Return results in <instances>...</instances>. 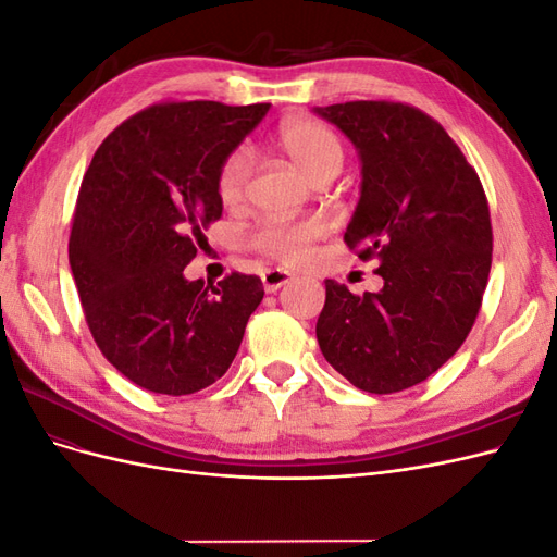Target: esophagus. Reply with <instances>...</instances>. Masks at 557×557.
I'll return each mask as SVG.
<instances>
[{
	"label": "esophagus",
	"mask_w": 557,
	"mask_h": 557,
	"mask_svg": "<svg viewBox=\"0 0 557 557\" xmlns=\"http://www.w3.org/2000/svg\"><path fill=\"white\" fill-rule=\"evenodd\" d=\"M293 276L288 272H283V269H269V272L262 274V285L267 293H276L278 288H283L285 283H288Z\"/></svg>",
	"instance_id": "obj_1"
}]
</instances>
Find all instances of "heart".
<instances>
[{"mask_svg":"<svg viewBox=\"0 0 557 557\" xmlns=\"http://www.w3.org/2000/svg\"><path fill=\"white\" fill-rule=\"evenodd\" d=\"M276 144L311 181L336 176L344 164V146L339 137L327 125L311 121V117H297V121L281 125ZM248 176V150H232L218 170V195L225 205H237ZM318 234V223H267L256 232L252 246L281 262H299Z\"/></svg>","mask_w":557,"mask_h":557,"instance_id":"obj_1","label":"heart"}]
</instances>
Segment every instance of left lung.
<instances>
[{"mask_svg":"<svg viewBox=\"0 0 557 557\" xmlns=\"http://www.w3.org/2000/svg\"><path fill=\"white\" fill-rule=\"evenodd\" d=\"M360 158V199L344 242L379 260V293L325 281L315 336L325 360L364 393L425 381L474 325L493 262L483 185L448 132L397 102L315 107Z\"/></svg>","mask_w":557,"mask_h":557,"instance_id":"obj_1","label":"left lung"}]
</instances>
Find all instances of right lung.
Returning <instances> with one entry per match:
<instances>
[{"instance_id":"add662e5","label":"right lung","mask_w":557,"mask_h":557,"mask_svg":"<svg viewBox=\"0 0 557 557\" xmlns=\"http://www.w3.org/2000/svg\"><path fill=\"white\" fill-rule=\"evenodd\" d=\"M269 104L150 107L97 148L76 201L70 264L104 358L158 395H190L221 379L264 297L234 272L188 281L209 223L223 215L218 170Z\"/></svg>"}]
</instances>
